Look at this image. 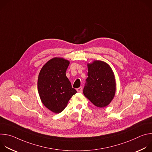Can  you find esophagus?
Segmentation results:
<instances>
[{
    "instance_id": "obj_1",
    "label": "esophagus",
    "mask_w": 152,
    "mask_h": 152,
    "mask_svg": "<svg viewBox=\"0 0 152 152\" xmlns=\"http://www.w3.org/2000/svg\"><path fill=\"white\" fill-rule=\"evenodd\" d=\"M77 91L78 92V93H81L82 91V87H79V88H77Z\"/></svg>"
}]
</instances>
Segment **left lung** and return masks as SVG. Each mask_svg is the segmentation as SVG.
Returning <instances> with one entry per match:
<instances>
[{"label": "left lung", "mask_w": 152, "mask_h": 152, "mask_svg": "<svg viewBox=\"0 0 152 152\" xmlns=\"http://www.w3.org/2000/svg\"><path fill=\"white\" fill-rule=\"evenodd\" d=\"M88 77L83 93L93 104L104 107L114 99L116 91L114 74L105 62L96 60L88 64Z\"/></svg>", "instance_id": "obj_1"}]
</instances>
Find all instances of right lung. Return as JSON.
<instances>
[{"mask_svg": "<svg viewBox=\"0 0 152 152\" xmlns=\"http://www.w3.org/2000/svg\"><path fill=\"white\" fill-rule=\"evenodd\" d=\"M69 64L64 58H52L43 66L38 75V91L41 100L54 113H61L77 93L66 75Z\"/></svg>", "mask_w": 152, "mask_h": 152, "instance_id": "add662e5", "label": "right lung"}]
</instances>
